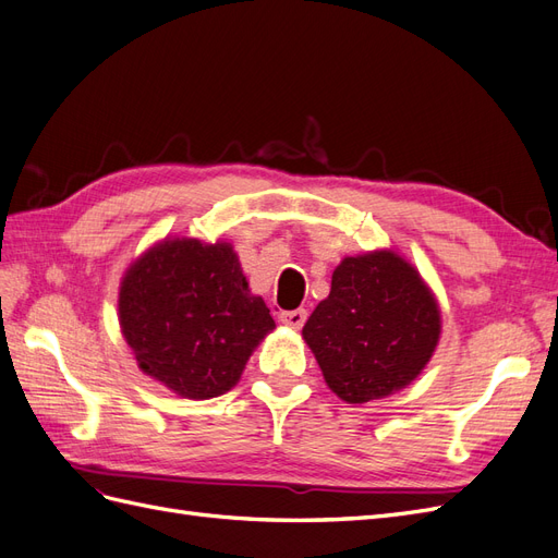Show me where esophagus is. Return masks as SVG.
Segmentation results:
<instances>
[{
  "label": "esophagus",
  "mask_w": 558,
  "mask_h": 558,
  "mask_svg": "<svg viewBox=\"0 0 558 558\" xmlns=\"http://www.w3.org/2000/svg\"><path fill=\"white\" fill-rule=\"evenodd\" d=\"M279 320L283 326H289L293 330H300L302 326H305L307 320V310H291V312H281L279 314Z\"/></svg>",
  "instance_id": "esophagus-1"
}]
</instances>
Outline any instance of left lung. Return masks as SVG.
Segmentation results:
<instances>
[{
    "instance_id": "obj_1",
    "label": "left lung",
    "mask_w": 558,
    "mask_h": 558,
    "mask_svg": "<svg viewBox=\"0 0 558 558\" xmlns=\"http://www.w3.org/2000/svg\"><path fill=\"white\" fill-rule=\"evenodd\" d=\"M442 312L418 269L393 248L347 256L302 328L330 391L365 404L410 386L437 349Z\"/></svg>"
}]
</instances>
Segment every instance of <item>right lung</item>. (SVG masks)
I'll list each match as a JSON object with an SVG mask.
<instances>
[{
  "label": "right lung",
  "instance_id": "add662e5",
  "mask_svg": "<svg viewBox=\"0 0 558 558\" xmlns=\"http://www.w3.org/2000/svg\"><path fill=\"white\" fill-rule=\"evenodd\" d=\"M118 320L142 373L189 400L230 391L275 330L230 242L170 234L125 269Z\"/></svg>",
  "mask_w": 558,
  "mask_h": 558
}]
</instances>
